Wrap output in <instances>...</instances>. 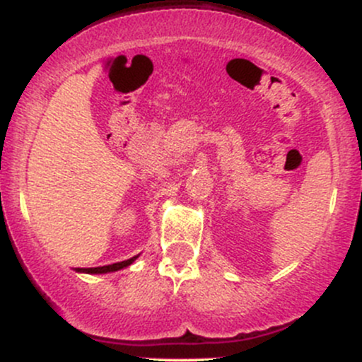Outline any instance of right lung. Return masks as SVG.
Here are the masks:
<instances>
[{"label": "right lung", "mask_w": 362, "mask_h": 362, "mask_svg": "<svg viewBox=\"0 0 362 362\" xmlns=\"http://www.w3.org/2000/svg\"><path fill=\"white\" fill-rule=\"evenodd\" d=\"M138 259V255L132 257V259H127V260H122V262H117V264H110V265H103V267H90V269H76V272H85V274H107V272H115V271H120V269L127 267V265H131L132 262Z\"/></svg>", "instance_id": "obj_1"}]
</instances>
